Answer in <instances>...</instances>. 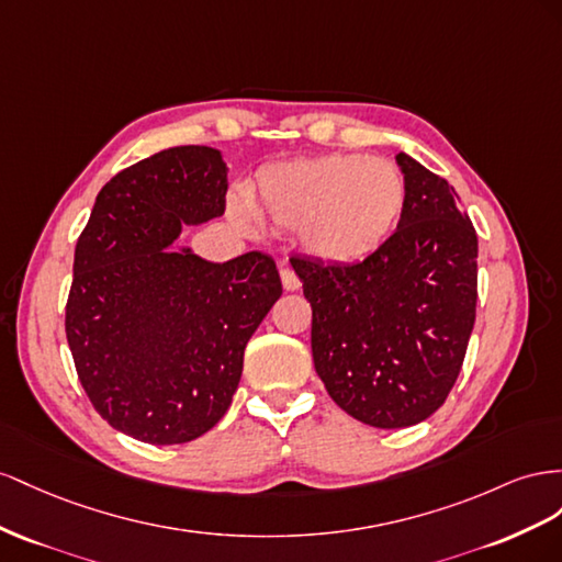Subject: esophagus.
Returning <instances> with one entry per match:
<instances>
[{
  "label": "esophagus",
  "mask_w": 562,
  "mask_h": 562,
  "mask_svg": "<svg viewBox=\"0 0 562 562\" xmlns=\"http://www.w3.org/2000/svg\"><path fill=\"white\" fill-rule=\"evenodd\" d=\"M280 280H282V286L286 292H296L301 286V280H299L296 272L292 268H286V266L280 270Z\"/></svg>",
  "instance_id": "34e87169"
}]
</instances>
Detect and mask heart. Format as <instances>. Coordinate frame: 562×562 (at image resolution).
Segmentation results:
<instances>
[{
    "instance_id": "b5f03b06",
    "label": "heart",
    "mask_w": 562,
    "mask_h": 562,
    "mask_svg": "<svg viewBox=\"0 0 562 562\" xmlns=\"http://www.w3.org/2000/svg\"><path fill=\"white\" fill-rule=\"evenodd\" d=\"M405 176L389 159L329 153L270 165L259 173L251 206L261 221L299 231L315 259L331 266L362 263L395 233L405 214ZM237 221L256 223L243 210Z\"/></svg>"
}]
</instances>
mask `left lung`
I'll list each match as a JSON object with an SVG mask.
<instances>
[{
    "label": "left lung",
    "instance_id": "left-lung-1",
    "mask_svg": "<svg viewBox=\"0 0 562 562\" xmlns=\"http://www.w3.org/2000/svg\"><path fill=\"white\" fill-rule=\"evenodd\" d=\"M407 204L370 259H292L311 301V348L329 397L374 428H407L438 412L461 372L475 323L477 235L457 192L397 153Z\"/></svg>",
    "mask_w": 562,
    "mask_h": 562
}]
</instances>
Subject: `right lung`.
Here are the masks:
<instances>
[{
    "label": "right lung",
    "mask_w": 562,
    "mask_h": 562,
    "mask_svg": "<svg viewBox=\"0 0 562 562\" xmlns=\"http://www.w3.org/2000/svg\"><path fill=\"white\" fill-rule=\"evenodd\" d=\"M216 148L181 146L120 171L75 247L66 334L103 419L150 445L214 428L243 376L251 334L282 296L276 261L247 251L214 263L176 249L183 226L226 210Z\"/></svg>",
    "instance_id": "1"
}]
</instances>
